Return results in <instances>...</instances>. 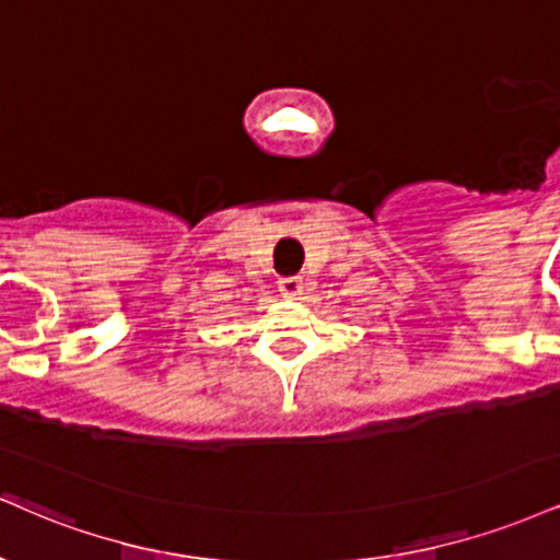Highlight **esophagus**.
<instances>
[{"label": "esophagus", "instance_id": "1", "mask_svg": "<svg viewBox=\"0 0 560 560\" xmlns=\"http://www.w3.org/2000/svg\"><path fill=\"white\" fill-rule=\"evenodd\" d=\"M279 292L284 294V298H298V294L302 292V279L300 276H287V279L279 281Z\"/></svg>", "mask_w": 560, "mask_h": 560}]
</instances>
